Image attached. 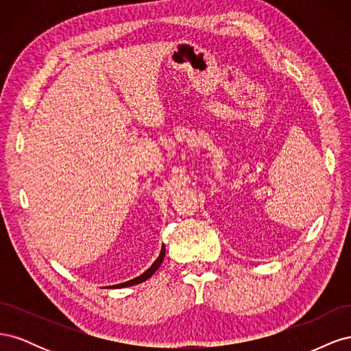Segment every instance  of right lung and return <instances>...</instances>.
Segmentation results:
<instances>
[{
    "label": "right lung",
    "mask_w": 351,
    "mask_h": 351,
    "mask_svg": "<svg viewBox=\"0 0 351 351\" xmlns=\"http://www.w3.org/2000/svg\"><path fill=\"white\" fill-rule=\"evenodd\" d=\"M164 258H165V246L162 244L161 252H159V256L151 265V268H147L143 274L139 275V277H136V278H133L130 281H125V282H121V284H115V285H110V289H124V287H132V285L141 284V282H143L146 280H149L152 275L159 269V267H161V263L164 262Z\"/></svg>",
    "instance_id": "1"
}]
</instances>
